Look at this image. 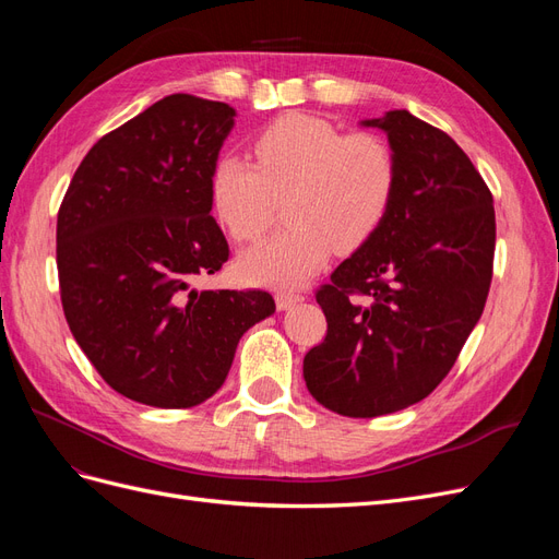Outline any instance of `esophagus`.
<instances>
[{
	"label": "esophagus",
	"instance_id": "34e87169",
	"mask_svg": "<svg viewBox=\"0 0 559 559\" xmlns=\"http://www.w3.org/2000/svg\"><path fill=\"white\" fill-rule=\"evenodd\" d=\"M275 300H277V310H289L292 306H296V302L302 300V294H296V292H277Z\"/></svg>",
	"mask_w": 559,
	"mask_h": 559
}]
</instances>
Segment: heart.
<instances>
[{
    "instance_id": "b5f03b06",
    "label": "heart",
    "mask_w": 559,
    "mask_h": 559,
    "mask_svg": "<svg viewBox=\"0 0 559 559\" xmlns=\"http://www.w3.org/2000/svg\"><path fill=\"white\" fill-rule=\"evenodd\" d=\"M251 154L253 163L235 154L214 163L216 222L235 242H257L286 200L292 226L245 253L238 267L247 282H306L335 249L364 247L392 212L399 163L378 132H343L326 118L286 114L253 138Z\"/></svg>"
}]
</instances>
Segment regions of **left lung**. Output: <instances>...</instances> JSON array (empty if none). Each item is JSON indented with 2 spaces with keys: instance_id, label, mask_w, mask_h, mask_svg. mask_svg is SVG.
Returning <instances> with one entry per match:
<instances>
[{
  "instance_id": "obj_1",
  "label": "left lung",
  "mask_w": 559,
  "mask_h": 559,
  "mask_svg": "<svg viewBox=\"0 0 559 559\" xmlns=\"http://www.w3.org/2000/svg\"><path fill=\"white\" fill-rule=\"evenodd\" d=\"M382 128L399 163L382 228L321 284L326 337L302 359L310 394L345 417L427 399L478 324L492 284V193L448 132L405 109Z\"/></svg>"
}]
</instances>
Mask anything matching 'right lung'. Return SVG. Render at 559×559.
Returning <instances> with one entry per match:
<instances>
[{
  "label": "right lung",
  "mask_w": 559,
  "mask_h": 559,
  "mask_svg": "<svg viewBox=\"0 0 559 559\" xmlns=\"http://www.w3.org/2000/svg\"><path fill=\"white\" fill-rule=\"evenodd\" d=\"M233 116L189 93L158 99L93 144L58 210L67 324L114 392L144 405L210 399L242 333L275 312L263 289H193L230 257L210 175Z\"/></svg>",
  "instance_id": "right-lung-1"
}]
</instances>
